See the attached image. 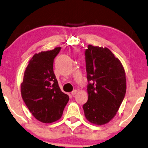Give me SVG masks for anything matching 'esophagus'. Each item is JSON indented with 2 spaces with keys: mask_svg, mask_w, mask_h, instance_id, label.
<instances>
[{
  "mask_svg": "<svg viewBox=\"0 0 148 148\" xmlns=\"http://www.w3.org/2000/svg\"><path fill=\"white\" fill-rule=\"evenodd\" d=\"M76 92H77V90H74L72 91V92H71V94H72V95H74L76 94Z\"/></svg>",
  "mask_w": 148,
  "mask_h": 148,
  "instance_id": "obj_1",
  "label": "esophagus"
}]
</instances>
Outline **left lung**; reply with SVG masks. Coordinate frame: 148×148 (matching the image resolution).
I'll return each mask as SVG.
<instances>
[{
  "instance_id": "left-lung-1",
  "label": "left lung",
  "mask_w": 148,
  "mask_h": 148,
  "mask_svg": "<svg viewBox=\"0 0 148 148\" xmlns=\"http://www.w3.org/2000/svg\"><path fill=\"white\" fill-rule=\"evenodd\" d=\"M85 61L88 99L82 107L86 119L101 125L115 116L123 101L125 72L119 60L107 47L88 45Z\"/></svg>"
}]
</instances>
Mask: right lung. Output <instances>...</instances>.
Here are the masks:
<instances>
[{
    "label": "right lung",
    "instance_id": "1",
    "mask_svg": "<svg viewBox=\"0 0 148 148\" xmlns=\"http://www.w3.org/2000/svg\"><path fill=\"white\" fill-rule=\"evenodd\" d=\"M61 47L35 53L29 62L21 85V96L32 115L39 121L49 123L61 118L69 101L60 90L54 74V58Z\"/></svg>",
    "mask_w": 148,
    "mask_h": 148
}]
</instances>
